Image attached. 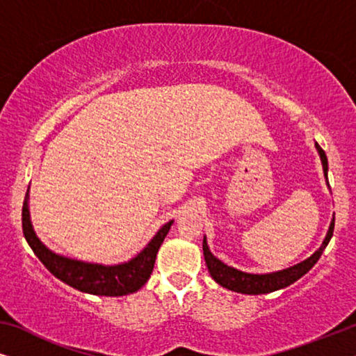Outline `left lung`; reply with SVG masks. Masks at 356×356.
Wrapping results in <instances>:
<instances>
[{"instance_id":"left-lung-1","label":"left lung","mask_w":356,"mask_h":356,"mask_svg":"<svg viewBox=\"0 0 356 356\" xmlns=\"http://www.w3.org/2000/svg\"><path fill=\"white\" fill-rule=\"evenodd\" d=\"M316 149L319 150L321 160H323V168H324V177L327 178V157H325V152L321 149L319 144H316ZM334 225H335V218H332L330 222L329 232L325 235V240L323 241V245L318 251L314 252L313 256L308 257V259L300 262L293 267H289V269H284L280 272H272V274H246V272L236 270L233 267L223 264L222 261H218L216 256L209 251V246L206 243V238H204L202 243V251H204V259H206L207 269L211 272L212 279L217 282L218 285L225 286V289L232 290V291H238V293H245V295H261V293H270V291H275L279 289H285L290 284H293L303 277L306 272H308L311 267H313L318 259L323 254V251L325 250V246L329 245L330 238H332L334 233Z\"/></svg>"}]
</instances>
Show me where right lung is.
<instances>
[{
  "instance_id": "obj_1",
  "label": "right lung",
  "mask_w": 356,
  "mask_h": 356,
  "mask_svg": "<svg viewBox=\"0 0 356 356\" xmlns=\"http://www.w3.org/2000/svg\"><path fill=\"white\" fill-rule=\"evenodd\" d=\"M27 201L29 189L22 206V232L29 246L32 248V251L42 261V264L56 279L65 282V284L72 286V289L92 295L123 296L138 291L149 280L150 274H152L159 248L163 243L165 236H167L170 227L173 223V220L165 223L157 232V235L152 238V241L129 262L118 266L89 264V262L74 261L70 259V257L58 256L38 240L32 228Z\"/></svg>"
}]
</instances>
